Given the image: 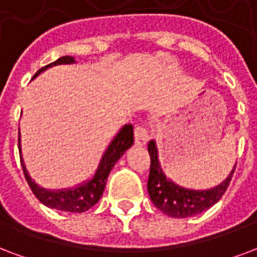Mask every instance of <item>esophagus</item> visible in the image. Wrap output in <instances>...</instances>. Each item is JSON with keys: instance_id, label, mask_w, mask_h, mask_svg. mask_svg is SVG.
Listing matches in <instances>:
<instances>
[{"instance_id": "34e87169", "label": "esophagus", "mask_w": 257, "mask_h": 257, "mask_svg": "<svg viewBox=\"0 0 257 257\" xmlns=\"http://www.w3.org/2000/svg\"><path fill=\"white\" fill-rule=\"evenodd\" d=\"M134 138H136V144L140 145V146H144L148 140H149V133H148V128L144 124H137L134 127Z\"/></svg>"}]
</instances>
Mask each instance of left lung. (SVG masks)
Masks as SVG:
<instances>
[{"mask_svg":"<svg viewBox=\"0 0 257 257\" xmlns=\"http://www.w3.org/2000/svg\"><path fill=\"white\" fill-rule=\"evenodd\" d=\"M148 150L150 154V172L148 180V191L154 206L173 218H186L200 214L210 209L217 203L226 192L227 187L230 184L231 176L234 173L236 167L233 168L230 175L223 183L215 188L207 191H192L181 188L175 183L168 180L164 176L163 171L160 168L157 157V148L154 141H150L148 145Z\"/></svg>","mask_w":257,"mask_h":257,"instance_id":"8db88e82","label":"left lung"}]
</instances>
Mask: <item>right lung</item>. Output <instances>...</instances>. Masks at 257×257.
I'll return each mask as SVG.
<instances>
[{
    "mask_svg": "<svg viewBox=\"0 0 257 257\" xmlns=\"http://www.w3.org/2000/svg\"><path fill=\"white\" fill-rule=\"evenodd\" d=\"M73 62H74V58L73 57L59 58L55 62L50 63L47 66L39 69V70L35 73L34 78L38 74H40L42 71L46 70L47 67ZM133 144H134L133 126L131 124H126V126L119 131V134L113 138L112 142L108 146V149L105 150V153L103 154V158L100 161V165L97 168L96 173H94V176L89 181H86L84 184H80L76 188H70V190L47 191L44 190V188H40L28 176V172H27L26 167H24L23 160H21V167H23V172H24V176H26L28 186L32 190L35 196L44 206L55 210H61V211H69V213H84V211L89 210L90 207H93L94 204L99 202L101 195H103L104 188H105L107 177L109 175V172H111V169L116 164L117 160L120 158L121 154L124 153ZM19 153L21 154L20 131H19Z\"/></svg>",
    "mask_w": 257,
    "mask_h": 257,
    "instance_id": "obj_1",
    "label": "right lung"
}]
</instances>
